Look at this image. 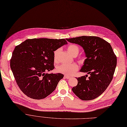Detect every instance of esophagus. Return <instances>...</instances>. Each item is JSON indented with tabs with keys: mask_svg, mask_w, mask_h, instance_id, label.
<instances>
[{
	"mask_svg": "<svg viewBox=\"0 0 127 127\" xmlns=\"http://www.w3.org/2000/svg\"><path fill=\"white\" fill-rule=\"evenodd\" d=\"M64 77L66 79H70V78H71L70 76H67V75H64Z\"/></svg>",
	"mask_w": 127,
	"mask_h": 127,
	"instance_id": "34e87169",
	"label": "esophagus"
}]
</instances>
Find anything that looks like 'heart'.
Returning a JSON list of instances; mask_svg holds the SVG:
<instances>
[{
    "label": "heart",
    "mask_w": 127,
    "mask_h": 127,
    "mask_svg": "<svg viewBox=\"0 0 127 127\" xmlns=\"http://www.w3.org/2000/svg\"><path fill=\"white\" fill-rule=\"evenodd\" d=\"M67 51L72 56L75 57L78 55V53L80 52V47L75 44H70L67 47ZM60 52V49H58L54 52L53 57L54 61L55 62H58ZM78 69V68L77 65L75 64H64L59 65L57 70L61 73L68 75H71L73 74L76 71H77Z\"/></svg>",
    "instance_id": "heart-1"
}]
</instances>
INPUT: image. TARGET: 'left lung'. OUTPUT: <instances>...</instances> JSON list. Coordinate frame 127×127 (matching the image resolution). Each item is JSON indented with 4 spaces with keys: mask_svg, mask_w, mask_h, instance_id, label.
<instances>
[{
    "mask_svg": "<svg viewBox=\"0 0 127 127\" xmlns=\"http://www.w3.org/2000/svg\"><path fill=\"white\" fill-rule=\"evenodd\" d=\"M81 45L86 59L80 70L89 74L76 78L78 83L72 90L82 100L95 99L103 93L111 83L117 65V57L110 44L95 36H81L68 39Z\"/></svg>",
    "mask_w": 127,
    "mask_h": 127,
    "instance_id": "8db88e82",
    "label": "left lung"
}]
</instances>
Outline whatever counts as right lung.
<instances>
[{"label": "right lung", "mask_w": 127, "mask_h": 127, "mask_svg": "<svg viewBox=\"0 0 127 127\" xmlns=\"http://www.w3.org/2000/svg\"><path fill=\"white\" fill-rule=\"evenodd\" d=\"M67 39H27L17 45L10 60V67L22 92L33 99H42L53 93L64 75L47 74L54 69L53 53L67 44Z\"/></svg>", "instance_id": "right-lung-1"}]
</instances>
